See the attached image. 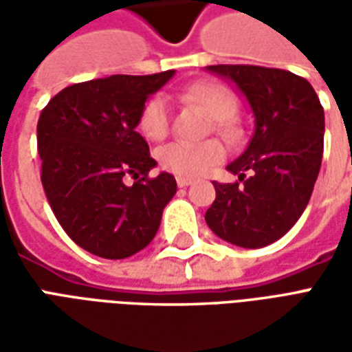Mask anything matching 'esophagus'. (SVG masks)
<instances>
[{"label":"esophagus","mask_w":352,"mask_h":352,"mask_svg":"<svg viewBox=\"0 0 352 352\" xmlns=\"http://www.w3.org/2000/svg\"><path fill=\"white\" fill-rule=\"evenodd\" d=\"M188 184H192V179H188V177H177V186L184 188V186H188Z\"/></svg>","instance_id":"obj_1"}]
</instances>
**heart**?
Listing matches in <instances>:
<instances>
[{"mask_svg":"<svg viewBox=\"0 0 352 352\" xmlns=\"http://www.w3.org/2000/svg\"><path fill=\"white\" fill-rule=\"evenodd\" d=\"M179 98L186 103H198L214 118V130L222 138H236V124L232 116L237 111V98L232 88L217 80H199L183 88ZM171 128V109L168 100L156 94L145 101L139 113V130L148 139L166 138ZM226 156L222 143L209 139L204 143L171 141L158 148L156 158L162 169L179 177H201L217 168Z\"/></svg>","mask_w":352,"mask_h":352,"instance_id":"heart-1","label":"heart"}]
</instances>
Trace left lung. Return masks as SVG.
<instances>
[{"mask_svg":"<svg viewBox=\"0 0 352 352\" xmlns=\"http://www.w3.org/2000/svg\"><path fill=\"white\" fill-rule=\"evenodd\" d=\"M247 96L256 116L251 143L228 169L206 222L237 247L260 249L292 228L309 204L324 148V109L307 80L277 67L209 65ZM250 175L247 176L246 173Z\"/></svg>","mask_w":352,"mask_h":352,"instance_id":"8db88e82","label":"left lung"}]
</instances>
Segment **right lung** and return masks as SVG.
<instances>
[{"instance_id":"1","label":"right lung","mask_w":352,"mask_h":352,"mask_svg":"<svg viewBox=\"0 0 352 352\" xmlns=\"http://www.w3.org/2000/svg\"><path fill=\"white\" fill-rule=\"evenodd\" d=\"M173 69L77 82L45 105L37 122L41 183L52 213L75 243L96 256L128 258L153 241L175 177L156 166L135 131L146 98ZM130 175L131 187L122 179Z\"/></svg>"}]
</instances>
